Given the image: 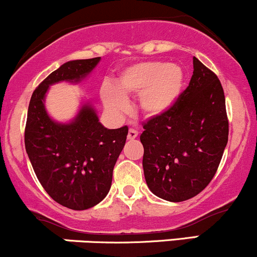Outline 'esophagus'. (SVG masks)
<instances>
[{
	"label": "esophagus",
	"mask_w": 257,
	"mask_h": 257,
	"mask_svg": "<svg viewBox=\"0 0 257 257\" xmlns=\"http://www.w3.org/2000/svg\"><path fill=\"white\" fill-rule=\"evenodd\" d=\"M137 136H139V132H137L136 130H135V128H130L128 130V135H127L128 140H135Z\"/></svg>",
	"instance_id": "obj_1"
}]
</instances>
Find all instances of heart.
<instances>
[{
	"label": "heart",
	"mask_w": 257,
	"mask_h": 257,
	"mask_svg": "<svg viewBox=\"0 0 257 257\" xmlns=\"http://www.w3.org/2000/svg\"><path fill=\"white\" fill-rule=\"evenodd\" d=\"M183 83L184 72L178 65L143 61L126 68L118 76L116 88L106 85L101 99L109 111L121 114L127 107L126 96L139 95L141 110L147 116H159L175 103Z\"/></svg>",
	"instance_id": "1"
}]
</instances>
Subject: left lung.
<instances>
[{
  "label": "left lung",
  "mask_w": 257,
  "mask_h": 257,
  "mask_svg": "<svg viewBox=\"0 0 257 257\" xmlns=\"http://www.w3.org/2000/svg\"><path fill=\"white\" fill-rule=\"evenodd\" d=\"M143 128L142 164L151 191L170 202L200 194L213 179L228 142L225 98L218 77L194 57L189 87Z\"/></svg>",
  "instance_id": "left-lung-1"
}]
</instances>
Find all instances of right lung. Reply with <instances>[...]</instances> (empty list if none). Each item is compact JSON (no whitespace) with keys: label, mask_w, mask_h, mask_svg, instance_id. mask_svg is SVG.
I'll return each mask as SVG.
<instances>
[{"label":"right lung","mask_w":257,"mask_h":257,"mask_svg":"<svg viewBox=\"0 0 257 257\" xmlns=\"http://www.w3.org/2000/svg\"><path fill=\"white\" fill-rule=\"evenodd\" d=\"M99 61L100 57H94L60 66L34 90L27 116L24 143L38 180L52 200L74 211L105 198L128 127H104L89 103L82 105L71 122H56L46 111L45 95L59 82L79 83Z\"/></svg>","instance_id":"1"}]
</instances>
